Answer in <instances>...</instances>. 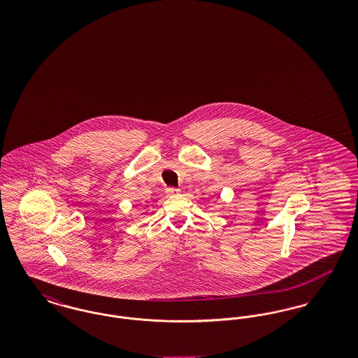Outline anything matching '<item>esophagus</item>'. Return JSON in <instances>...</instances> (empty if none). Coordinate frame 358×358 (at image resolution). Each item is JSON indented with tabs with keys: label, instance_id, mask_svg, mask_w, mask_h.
<instances>
[{
	"label": "esophagus",
	"instance_id": "1",
	"mask_svg": "<svg viewBox=\"0 0 358 358\" xmlns=\"http://www.w3.org/2000/svg\"><path fill=\"white\" fill-rule=\"evenodd\" d=\"M166 193H168V196H178L181 192H180V189H177V187H168V189H166Z\"/></svg>",
	"mask_w": 358,
	"mask_h": 358
}]
</instances>
